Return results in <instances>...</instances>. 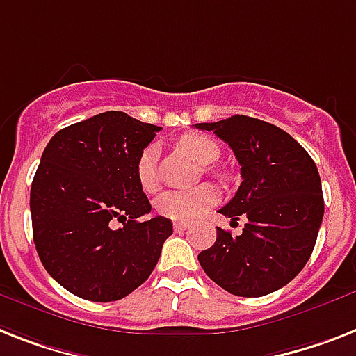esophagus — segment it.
<instances>
[{"instance_id":"34e87169","label":"esophagus","mask_w":356,"mask_h":356,"mask_svg":"<svg viewBox=\"0 0 356 356\" xmlns=\"http://www.w3.org/2000/svg\"><path fill=\"white\" fill-rule=\"evenodd\" d=\"M189 229V225L184 224V222H175V231L176 233H184V231H187Z\"/></svg>"}]
</instances>
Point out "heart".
Wrapping results in <instances>:
<instances>
[{
	"label": "heart",
	"instance_id": "1",
	"mask_svg": "<svg viewBox=\"0 0 356 356\" xmlns=\"http://www.w3.org/2000/svg\"><path fill=\"white\" fill-rule=\"evenodd\" d=\"M178 145L181 151L187 152L193 160L202 165L213 163L220 156L218 143L204 134H195V132L184 134L178 140ZM136 176L140 187L147 193L158 187L154 147H147L142 151L136 161ZM216 198L218 195L211 185H200L189 191H167L156 200V211L161 216L175 220V222H193L207 213L216 204Z\"/></svg>",
	"mask_w": 356,
	"mask_h": 356
}]
</instances>
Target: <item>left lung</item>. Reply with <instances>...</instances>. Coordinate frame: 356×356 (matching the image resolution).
<instances>
[{"label": "left lung", "mask_w": 356, "mask_h": 356, "mask_svg": "<svg viewBox=\"0 0 356 356\" xmlns=\"http://www.w3.org/2000/svg\"><path fill=\"white\" fill-rule=\"evenodd\" d=\"M229 143L242 184L220 209L231 222L243 216L242 234L216 229L213 248L198 254L205 275L236 296H264L289 284L309 260L324 216V196L313 158L286 131L234 114L196 123Z\"/></svg>", "instance_id": "1"}]
</instances>
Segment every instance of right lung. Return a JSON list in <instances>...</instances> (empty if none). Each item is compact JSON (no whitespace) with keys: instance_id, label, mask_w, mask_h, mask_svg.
Masks as SVG:
<instances>
[{"instance_id":"1","label":"right lung","mask_w":356,"mask_h":356,"mask_svg":"<svg viewBox=\"0 0 356 356\" xmlns=\"http://www.w3.org/2000/svg\"><path fill=\"white\" fill-rule=\"evenodd\" d=\"M160 127L107 111L47 143L31 187L32 236L47 273L72 295L114 302L140 287L172 234L138 184L136 161ZM118 219L123 228L114 229Z\"/></svg>"}]
</instances>
